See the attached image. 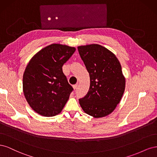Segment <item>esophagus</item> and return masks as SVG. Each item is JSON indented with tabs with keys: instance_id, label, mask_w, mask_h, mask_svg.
Masks as SVG:
<instances>
[{
	"instance_id": "esophagus-1",
	"label": "esophagus",
	"mask_w": 157,
	"mask_h": 157,
	"mask_svg": "<svg viewBox=\"0 0 157 157\" xmlns=\"http://www.w3.org/2000/svg\"><path fill=\"white\" fill-rule=\"evenodd\" d=\"M77 86H78V84H75V85H73V88L74 89H76L77 88Z\"/></svg>"
}]
</instances>
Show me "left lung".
I'll return each mask as SVG.
<instances>
[{
    "instance_id": "obj_1",
    "label": "left lung",
    "mask_w": 157,
    "mask_h": 157,
    "mask_svg": "<svg viewBox=\"0 0 157 157\" xmlns=\"http://www.w3.org/2000/svg\"><path fill=\"white\" fill-rule=\"evenodd\" d=\"M78 50L90 79L88 92L79 99L80 105L94 118L106 117L115 110L124 92L121 65L112 52L99 44L80 46Z\"/></svg>"
}]
</instances>
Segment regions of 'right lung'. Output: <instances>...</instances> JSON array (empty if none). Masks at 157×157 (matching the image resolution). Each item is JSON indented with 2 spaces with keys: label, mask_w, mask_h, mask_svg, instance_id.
<instances>
[{
  "label": "right lung",
  "mask_w": 157,
  "mask_h": 157,
  "mask_svg": "<svg viewBox=\"0 0 157 157\" xmlns=\"http://www.w3.org/2000/svg\"><path fill=\"white\" fill-rule=\"evenodd\" d=\"M75 47L52 44L42 48L28 63L23 76V91L33 111L43 117L58 115L73 88L62 67L75 52Z\"/></svg>",
  "instance_id": "add662e5"
}]
</instances>
